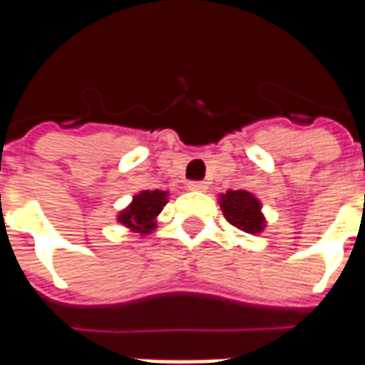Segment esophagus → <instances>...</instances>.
Here are the masks:
<instances>
[{"instance_id":"esophagus-1","label":"esophagus","mask_w":365,"mask_h":365,"mask_svg":"<svg viewBox=\"0 0 365 365\" xmlns=\"http://www.w3.org/2000/svg\"><path fill=\"white\" fill-rule=\"evenodd\" d=\"M187 187L191 191H207V183L205 182H190L187 183Z\"/></svg>"}]
</instances>
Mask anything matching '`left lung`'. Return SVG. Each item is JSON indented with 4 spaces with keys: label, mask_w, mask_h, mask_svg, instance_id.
<instances>
[{
    "label": "left lung",
    "mask_w": 365,
    "mask_h": 365,
    "mask_svg": "<svg viewBox=\"0 0 365 365\" xmlns=\"http://www.w3.org/2000/svg\"><path fill=\"white\" fill-rule=\"evenodd\" d=\"M221 209L225 219L245 230L248 235H258L264 230V215H262V205L258 199L254 197L250 191L229 190L221 195Z\"/></svg>",
    "instance_id": "8db88e82"
}]
</instances>
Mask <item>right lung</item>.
Returning a JSON list of instances; mask_svg holds the SVG:
<instances>
[{
  "label": "right lung",
  "instance_id": "right-lung-1",
  "mask_svg": "<svg viewBox=\"0 0 365 365\" xmlns=\"http://www.w3.org/2000/svg\"><path fill=\"white\" fill-rule=\"evenodd\" d=\"M168 191H143L133 197V203L119 213V222L125 225L135 232L148 235L150 230L156 229V217L166 205Z\"/></svg>",
  "mask_w": 365,
  "mask_h": 365
}]
</instances>
